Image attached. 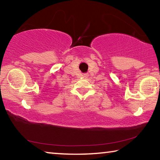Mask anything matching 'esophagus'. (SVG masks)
<instances>
[{
  "mask_svg": "<svg viewBox=\"0 0 160 160\" xmlns=\"http://www.w3.org/2000/svg\"><path fill=\"white\" fill-rule=\"evenodd\" d=\"M88 74H85L84 78H88Z\"/></svg>",
  "mask_w": 160,
  "mask_h": 160,
  "instance_id": "34e87169",
  "label": "esophagus"
}]
</instances>
